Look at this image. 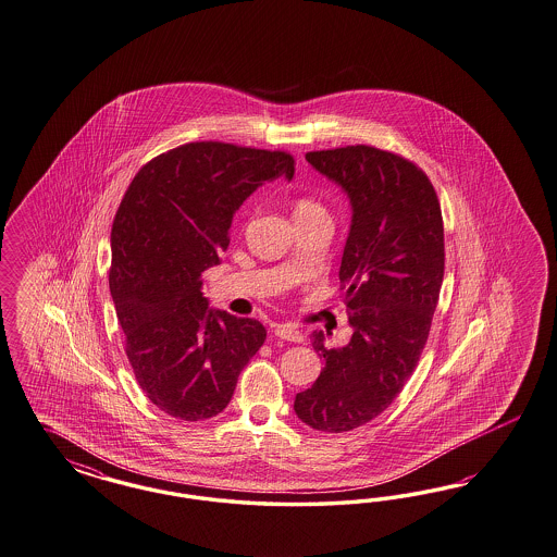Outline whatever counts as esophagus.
Wrapping results in <instances>:
<instances>
[{
	"label": "esophagus",
	"instance_id": "34e87169",
	"mask_svg": "<svg viewBox=\"0 0 557 557\" xmlns=\"http://www.w3.org/2000/svg\"><path fill=\"white\" fill-rule=\"evenodd\" d=\"M273 333H275V337L286 339V342H294V344H302L305 342L302 331H298L294 325H275Z\"/></svg>",
	"mask_w": 557,
	"mask_h": 557
}]
</instances>
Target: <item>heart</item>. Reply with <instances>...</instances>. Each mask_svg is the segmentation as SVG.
I'll use <instances>...</instances> for the list:
<instances>
[{"label":"heart","mask_w":557,"mask_h":557,"mask_svg":"<svg viewBox=\"0 0 557 557\" xmlns=\"http://www.w3.org/2000/svg\"><path fill=\"white\" fill-rule=\"evenodd\" d=\"M308 215H329L325 206L314 197H298L294 203V218H308Z\"/></svg>","instance_id":"obj_1"}]
</instances>
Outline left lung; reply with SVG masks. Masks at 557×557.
<instances>
[{"mask_svg": "<svg viewBox=\"0 0 557 557\" xmlns=\"http://www.w3.org/2000/svg\"><path fill=\"white\" fill-rule=\"evenodd\" d=\"M307 160L354 208L339 268L354 333L331 349L323 333L312 335L325 368L294 411L312 430L339 434L381 416L420 362L444 277V226L428 174L399 153L356 144Z\"/></svg>", "mask_w": 557, "mask_h": 557, "instance_id": "obj_1", "label": "left lung"}]
</instances>
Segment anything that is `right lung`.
Instances as JSON below:
<instances>
[{
	"mask_svg": "<svg viewBox=\"0 0 557 557\" xmlns=\"http://www.w3.org/2000/svg\"><path fill=\"white\" fill-rule=\"evenodd\" d=\"M294 164L284 150L191 141L146 162L121 199L111 296L135 381L171 418L224 411L268 337L257 319L210 310L201 273L228 249L234 211L265 181L292 178Z\"/></svg>",
	"mask_w": 557,
	"mask_h": 557,
	"instance_id": "right-lung-1",
	"label": "right lung"
}]
</instances>
